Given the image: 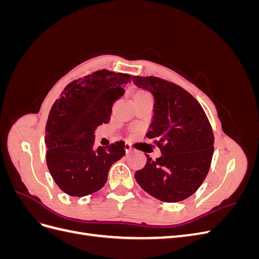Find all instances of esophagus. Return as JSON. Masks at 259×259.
I'll return each instance as SVG.
<instances>
[{
	"instance_id": "obj_1",
	"label": "esophagus",
	"mask_w": 259,
	"mask_h": 259,
	"mask_svg": "<svg viewBox=\"0 0 259 259\" xmlns=\"http://www.w3.org/2000/svg\"><path fill=\"white\" fill-rule=\"evenodd\" d=\"M132 150H133V148H132V145H131V144H128V143H126V144H125V151H126V153L131 152Z\"/></svg>"
}]
</instances>
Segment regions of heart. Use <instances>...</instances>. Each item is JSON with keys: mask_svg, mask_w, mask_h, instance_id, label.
<instances>
[{"mask_svg": "<svg viewBox=\"0 0 259 259\" xmlns=\"http://www.w3.org/2000/svg\"><path fill=\"white\" fill-rule=\"evenodd\" d=\"M137 94H149V93H147V92H139V93H137Z\"/></svg>", "mask_w": 259, "mask_h": 259, "instance_id": "obj_1", "label": "heart"}]
</instances>
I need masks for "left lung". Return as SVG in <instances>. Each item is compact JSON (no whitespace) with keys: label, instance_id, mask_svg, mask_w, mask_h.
Here are the masks:
<instances>
[{"label":"left lung","instance_id":"8db88e82","mask_svg":"<svg viewBox=\"0 0 259 259\" xmlns=\"http://www.w3.org/2000/svg\"><path fill=\"white\" fill-rule=\"evenodd\" d=\"M138 88L154 97V114L147 137L162 155L147 156L137 170L138 185L155 199L175 203L189 198L204 182L214 153L210 123L190 93L156 76H133Z\"/></svg>","mask_w":259,"mask_h":259}]
</instances>
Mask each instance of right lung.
<instances>
[{
  "label": "right lung",
  "mask_w": 259,
  "mask_h": 259,
  "mask_svg": "<svg viewBox=\"0 0 259 259\" xmlns=\"http://www.w3.org/2000/svg\"><path fill=\"white\" fill-rule=\"evenodd\" d=\"M131 77L98 70L69 83L51 108L45 127L46 164L54 182L71 197L101 189L112 164L125 155L123 140L94 148V133L110 121L112 105Z\"/></svg>",
  "instance_id": "add662e5"
}]
</instances>
